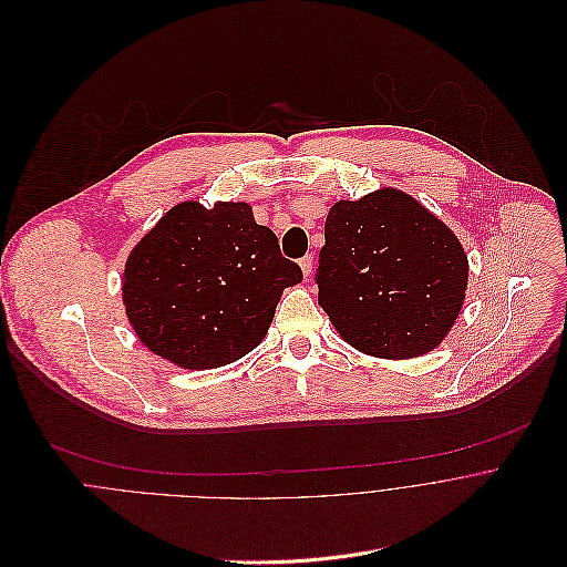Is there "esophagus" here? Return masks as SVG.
<instances>
[{
	"mask_svg": "<svg viewBox=\"0 0 567 567\" xmlns=\"http://www.w3.org/2000/svg\"><path fill=\"white\" fill-rule=\"evenodd\" d=\"M299 268H301V272H303V277L308 279L310 275H312V257H303L301 261H299Z\"/></svg>",
	"mask_w": 567,
	"mask_h": 567,
	"instance_id": "obj_1",
	"label": "esophagus"
}]
</instances>
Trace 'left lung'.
Instances as JSON below:
<instances>
[{
    "label": "left lung",
    "mask_w": 567,
    "mask_h": 567,
    "mask_svg": "<svg viewBox=\"0 0 567 567\" xmlns=\"http://www.w3.org/2000/svg\"><path fill=\"white\" fill-rule=\"evenodd\" d=\"M319 306L364 355L411 360L454 328L467 292L463 244L411 194L382 187L337 200L323 225Z\"/></svg>",
    "instance_id": "obj_1"
}]
</instances>
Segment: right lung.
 <instances>
[{
	"mask_svg": "<svg viewBox=\"0 0 567 567\" xmlns=\"http://www.w3.org/2000/svg\"><path fill=\"white\" fill-rule=\"evenodd\" d=\"M301 268L244 200H183L134 246L123 303L138 342L187 371L233 364L257 349Z\"/></svg>",
	"mask_w": 567,
	"mask_h": 567,
	"instance_id": "obj_1",
	"label": "right lung"
}]
</instances>
